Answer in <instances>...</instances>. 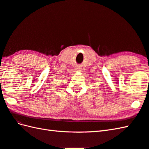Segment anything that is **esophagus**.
<instances>
[{"label": "esophagus", "instance_id": "esophagus-1", "mask_svg": "<svg viewBox=\"0 0 149 149\" xmlns=\"http://www.w3.org/2000/svg\"><path fill=\"white\" fill-rule=\"evenodd\" d=\"M81 70H82V67H81V66H79V65H77V66H75V71L78 72V71H81Z\"/></svg>", "mask_w": 149, "mask_h": 149}]
</instances>
